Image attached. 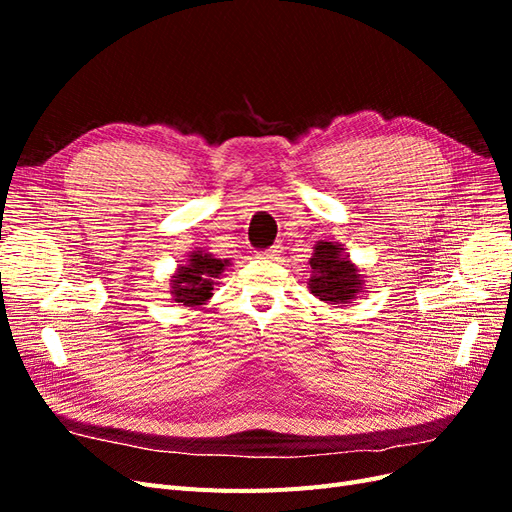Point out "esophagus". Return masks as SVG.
Here are the masks:
<instances>
[{
  "mask_svg": "<svg viewBox=\"0 0 512 512\" xmlns=\"http://www.w3.org/2000/svg\"><path fill=\"white\" fill-rule=\"evenodd\" d=\"M280 254H282V250L277 245H273V247H269V250H262V252H258V256L260 258H267V260H277L280 258Z\"/></svg>",
  "mask_w": 512,
  "mask_h": 512,
  "instance_id": "obj_1",
  "label": "esophagus"
}]
</instances>
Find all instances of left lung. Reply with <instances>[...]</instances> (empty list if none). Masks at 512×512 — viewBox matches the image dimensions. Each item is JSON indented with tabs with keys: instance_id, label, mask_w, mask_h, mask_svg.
<instances>
[{
	"instance_id": "left-lung-1",
	"label": "left lung",
	"mask_w": 512,
	"mask_h": 512,
	"mask_svg": "<svg viewBox=\"0 0 512 512\" xmlns=\"http://www.w3.org/2000/svg\"><path fill=\"white\" fill-rule=\"evenodd\" d=\"M309 267H312V277L307 288L324 303L346 305L365 292L363 273L350 260L342 243L327 239L316 241Z\"/></svg>"
}]
</instances>
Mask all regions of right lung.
Segmentation results:
<instances>
[{
    "label": "right lung",
    "instance_id": "obj_1",
    "mask_svg": "<svg viewBox=\"0 0 512 512\" xmlns=\"http://www.w3.org/2000/svg\"><path fill=\"white\" fill-rule=\"evenodd\" d=\"M230 267L228 258H215L211 252L196 247L188 260L170 275V297L183 307H200L213 297V286Z\"/></svg>",
    "mask_w": 512,
    "mask_h": 512
}]
</instances>
